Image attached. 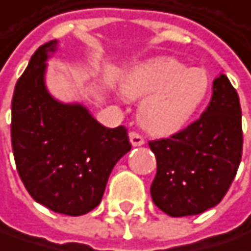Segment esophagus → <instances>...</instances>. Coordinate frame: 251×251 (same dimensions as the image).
<instances>
[{
  "label": "esophagus",
  "mask_w": 251,
  "mask_h": 251,
  "mask_svg": "<svg viewBox=\"0 0 251 251\" xmlns=\"http://www.w3.org/2000/svg\"><path fill=\"white\" fill-rule=\"evenodd\" d=\"M128 137H130V143H131V146H134V147H137V146H143V144H144V139L141 137L139 133H136V131H131V133L128 134Z\"/></svg>",
  "instance_id": "1"
}]
</instances>
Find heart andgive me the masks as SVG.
Listing matches in <instances>:
<instances>
[{
    "instance_id": "b5f03b06",
    "label": "heart",
    "mask_w": 251,
    "mask_h": 251,
    "mask_svg": "<svg viewBox=\"0 0 251 251\" xmlns=\"http://www.w3.org/2000/svg\"><path fill=\"white\" fill-rule=\"evenodd\" d=\"M209 89L206 71L186 68L169 56L136 66L123 83L127 98H144L139 107V121L154 136H171L185 128L202 108Z\"/></svg>"
}]
</instances>
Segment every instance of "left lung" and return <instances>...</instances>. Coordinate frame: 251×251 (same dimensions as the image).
<instances>
[{
	"instance_id": "8db88e82",
	"label": "left lung",
	"mask_w": 251,
	"mask_h": 251,
	"mask_svg": "<svg viewBox=\"0 0 251 251\" xmlns=\"http://www.w3.org/2000/svg\"><path fill=\"white\" fill-rule=\"evenodd\" d=\"M149 146L157 162L150 186L157 208L171 217H186L220 204L243 151L240 100L228 78L214 80L211 101L197 121Z\"/></svg>"
}]
</instances>
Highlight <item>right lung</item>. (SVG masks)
I'll list each match as a JSON object with an SVG mask.
<instances>
[{
	"label": "right lung",
	"mask_w": 251,
	"mask_h": 251,
	"mask_svg": "<svg viewBox=\"0 0 251 251\" xmlns=\"http://www.w3.org/2000/svg\"><path fill=\"white\" fill-rule=\"evenodd\" d=\"M40 46L17 80L11 144L18 175L31 198L65 215H83L101 202L115 163L131 149L126 127L100 124L80 104H63L46 88L49 53Z\"/></svg>",
	"instance_id": "obj_1"
}]
</instances>
